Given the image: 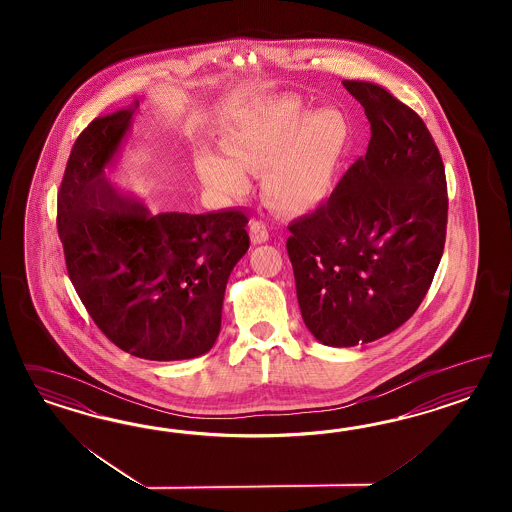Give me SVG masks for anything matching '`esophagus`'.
I'll return each mask as SVG.
<instances>
[{
	"label": "esophagus",
	"mask_w": 512,
	"mask_h": 512,
	"mask_svg": "<svg viewBox=\"0 0 512 512\" xmlns=\"http://www.w3.org/2000/svg\"><path fill=\"white\" fill-rule=\"evenodd\" d=\"M249 233H251V240L255 244H263V242H268V238H270V233H268L263 221H253L249 225Z\"/></svg>",
	"instance_id": "obj_1"
}]
</instances>
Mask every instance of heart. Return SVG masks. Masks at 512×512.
Returning <instances> with one entry per match:
<instances>
[{
    "instance_id": "b5f03b06",
    "label": "heart",
    "mask_w": 512,
    "mask_h": 512,
    "mask_svg": "<svg viewBox=\"0 0 512 512\" xmlns=\"http://www.w3.org/2000/svg\"><path fill=\"white\" fill-rule=\"evenodd\" d=\"M347 127L336 110H310L295 97L270 101L242 124L231 154H206L199 174L225 193H242L250 172L270 171L266 191L279 208L306 212L323 201L332 186Z\"/></svg>"
}]
</instances>
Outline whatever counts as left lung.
Segmentation results:
<instances>
[{"mask_svg":"<svg viewBox=\"0 0 512 512\" xmlns=\"http://www.w3.org/2000/svg\"><path fill=\"white\" fill-rule=\"evenodd\" d=\"M343 86L370 122L368 150L287 238L302 319L332 347L379 340L417 311L449 212L445 165L419 114L372 82Z\"/></svg>","mask_w":512,"mask_h":512,"instance_id":"left-lung-1","label":"left lung"}]
</instances>
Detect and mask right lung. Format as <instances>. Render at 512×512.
Listing matches in <instances>:
<instances>
[{
    "label": "right lung",
    "instance_id": "1",
    "mask_svg": "<svg viewBox=\"0 0 512 512\" xmlns=\"http://www.w3.org/2000/svg\"><path fill=\"white\" fill-rule=\"evenodd\" d=\"M131 116L125 109L95 118L73 144L58 191L67 274L93 323L125 353L201 357L216 343L227 279L249 249V217L152 214L120 195L105 167Z\"/></svg>",
    "mask_w": 512,
    "mask_h": 512
}]
</instances>
